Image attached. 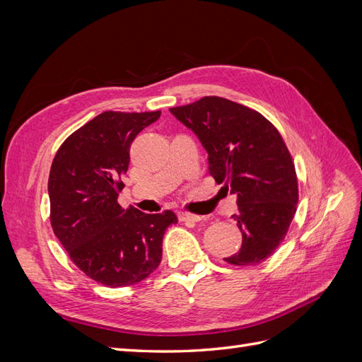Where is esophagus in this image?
I'll return each instance as SVG.
<instances>
[{
	"mask_svg": "<svg viewBox=\"0 0 362 362\" xmlns=\"http://www.w3.org/2000/svg\"><path fill=\"white\" fill-rule=\"evenodd\" d=\"M178 218L181 222H189V223H196L202 221L201 216H196V214H192V213H185V211H180L178 213Z\"/></svg>",
	"mask_w": 362,
	"mask_h": 362,
	"instance_id": "34e87169",
	"label": "esophagus"
}]
</instances>
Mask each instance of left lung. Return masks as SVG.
<instances>
[{
    "instance_id": "obj_1",
    "label": "left lung",
    "mask_w": 362,
    "mask_h": 362,
    "mask_svg": "<svg viewBox=\"0 0 362 362\" xmlns=\"http://www.w3.org/2000/svg\"><path fill=\"white\" fill-rule=\"evenodd\" d=\"M170 113L201 140L216 182L237 194L234 221L243 243L223 259L259 264L286 238L298 208V177L286 141L261 113L221 96L172 107Z\"/></svg>"
}]
</instances>
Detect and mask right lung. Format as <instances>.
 <instances>
[{
	"label": "right lung",
	"mask_w": 362,
	"mask_h": 362,
	"mask_svg": "<svg viewBox=\"0 0 362 362\" xmlns=\"http://www.w3.org/2000/svg\"><path fill=\"white\" fill-rule=\"evenodd\" d=\"M160 115H98L63 141L51 164L52 231L74 264L107 287H128L148 278L160 266L164 231L178 222L170 210L146 214L117 202L129 146Z\"/></svg>",
	"instance_id": "1"
}]
</instances>
